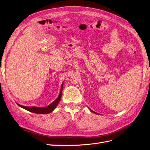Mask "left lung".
<instances>
[{
    "mask_svg": "<svg viewBox=\"0 0 150 150\" xmlns=\"http://www.w3.org/2000/svg\"><path fill=\"white\" fill-rule=\"evenodd\" d=\"M90 110H91V111H92V112H93V113H96V112H94V111H93V110H91V109H90Z\"/></svg>",
    "mask_w": 150,
    "mask_h": 150,
    "instance_id": "1",
    "label": "left lung"
}]
</instances>
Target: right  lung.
I'll list each match as a JSON object with an SVG mask.
<instances>
[{"mask_svg":"<svg viewBox=\"0 0 150 150\" xmlns=\"http://www.w3.org/2000/svg\"><path fill=\"white\" fill-rule=\"evenodd\" d=\"M62 88H63V84L62 85V87H61V91L60 93L59 94V96L58 97L57 99L53 101L52 103L50 104L49 105L45 107V108H38V107H27V106H24V105H21L20 104L18 105L20 106L21 108H22L25 110H27L28 111H30V112H32L33 113H36V114H48L55 109V108L57 106L58 104L59 103V100L61 99L62 97Z\"/></svg>","mask_w":150,"mask_h":150,"instance_id":"add662e5","label":"right lung"}]
</instances>
